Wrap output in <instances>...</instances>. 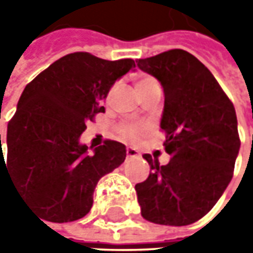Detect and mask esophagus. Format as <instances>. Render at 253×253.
<instances>
[{"label": "esophagus", "mask_w": 253, "mask_h": 253, "mask_svg": "<svg viewBox=\"0 0 253 253\" xmlns=\"http://www.w3.org/2000/svg\"><path fill=\"white\" fill-rule=\"evenodd\" d=\"M138 156H139V152L135 148H132V146L126 148V158H138Z\"/></svg>", "instance_id": "34e87169"}]
</instances>
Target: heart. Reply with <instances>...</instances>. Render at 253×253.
Here are the masks:
<instances>
[{
  "instance_id": "heart-1",
  "label": "heart",
  "mask_w": 253,
  "mask_h": 253,
  "mask_svg": "<svg viewBox=\"0 0 253 253\" xmlns=\"http://www.w3.org/2000/svg\"><path fill=\"white\" fill-rule=\"evenodd\" d=\"M152 84H156V80L153 77H151V76H141V77H138V80L135 83V87H136V91L139 94L142 90H145L146 87H149ZM139 132H141V129L138 126H132V125H122L121 128H120L121 136L128 138V139H136Z\"/></svg>"
}]
</instances>
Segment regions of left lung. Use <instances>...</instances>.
I'll list each match as a JSON object with an SVG mask.
<instances>
[{"mask_svg": "<svg viewBox=\"0 0 253 253\" xmlns=\"http://www.w3.org/2000/svg\"><path fill=\"white\" fill-rule=\"evenodd\" d=\"M163 87L161 128L168 165L145 153L148 179L135 186L142 217L162 225H189L215 206L232 179L238 121L232 102L193 54L173 49L136 60Z\"/></svg>", "mask_w": 253, "mask_h": 253, "instance_id": "8db88e82", "label": "left lung"}]
</instances>
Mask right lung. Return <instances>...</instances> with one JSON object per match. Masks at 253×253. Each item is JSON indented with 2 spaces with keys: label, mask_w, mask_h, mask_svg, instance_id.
I'll use <instances>...</instances> for the list:
<instances>
[{
  "label": "right lung",
  "mask_w": 253,
  "mask_h": 253,
  "mask_svg": "<svg viewBox=\"0 0 253 253\" xmlns=\"http://www.w3.org/2000/svg\"><path fill=\"white\" fill-rule=\"evenodd\" d=\"M133 67L132 59L111 62L76 52L25 87L8 122L6 165L1 148L0 169L2 162L16 191L44 219L83 218L98 180L125 161L126 148L120 142L88 148L80 136L85 124L104 112L102 100L115 82Z\"/></svg>",
  "instance_id": "1"
}]
</instances>
